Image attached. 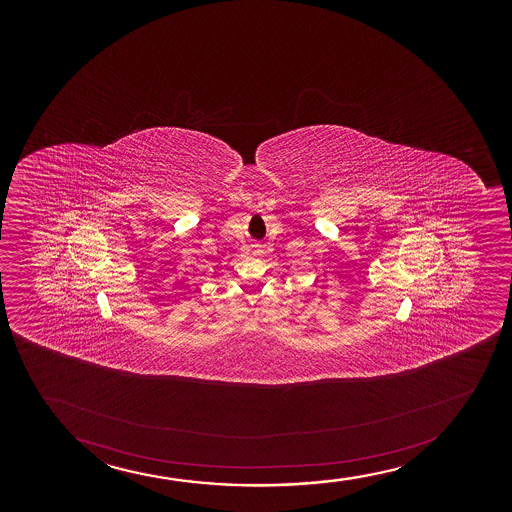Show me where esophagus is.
Returning a JSON list of instances; mask_svg holds the SVG:
<instances>
[{
	"instance_id": "34e87169",
	"label": "esophagus",
	"mask_w": 512,
	"mask_h": 512,
	"mask_svg": "<svg viewBox=\"0 0 512 512\" xmlns=\"http://www.w3.org/2000/svg\"><path fill=\"white\" fill-rule=\"evenodd\" d=\"M251 247H253L254 256H259V254L263 253V244L261 242H253Z\"/></svg>"
}]
</instances>
